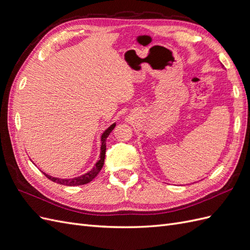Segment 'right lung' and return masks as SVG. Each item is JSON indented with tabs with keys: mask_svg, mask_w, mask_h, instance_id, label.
I'll use <instances>...</instances> for the list:
<instances>
[{
	"mask_svg": "<svg viewBox=\"0 0 250 250\" xmlns=\"http://www.w3.org/2000/svg\"><path fill=\"white\" fill-rule=\"evenodd\" d=\"M116 127V123L111 124L106 130H105L102 135H101V152H100V158L99 161L96 163V165L93 167V169L88 171L87 173L83 174L81 176L78 177H74V178H58V177H53L51 175H48L44 172H42L44 175H46L50 180L54 181L56 184L59 185H63V186H69V187H73V186H81V185H86L88 183H90L99 172L101 171L103 165H104V160H105V151H106V139L108 138L109 133L113 130V128Z\"/></svg>",
	"mask_w": 250,
	"mask_h": 250,
	"instance_id": "right-lung-1",
	"label": "right lung"
}]
</instances>
